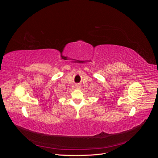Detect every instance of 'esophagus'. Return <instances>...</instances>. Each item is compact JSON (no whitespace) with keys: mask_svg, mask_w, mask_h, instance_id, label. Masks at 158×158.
Instances as JSON below:
<instances>
[{"mask_svg":"<svg viewBox=\"0 0 158 158\" xmlns=\"http://www.w3.org/2000/svg\"><path fill=\"white\" fill-rule=\"evenodd\" d=\"M76 86H77V88H78V85H76Z\"/></svg>","mask_w":158,"mask_h":158,"instance_id":"esophagus-1","label":"esophagus"}]
</instances>
